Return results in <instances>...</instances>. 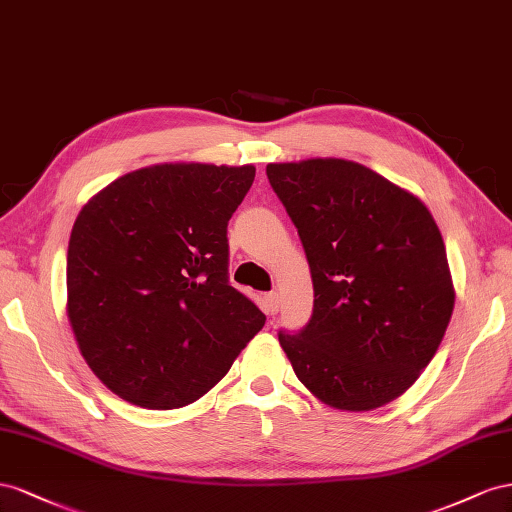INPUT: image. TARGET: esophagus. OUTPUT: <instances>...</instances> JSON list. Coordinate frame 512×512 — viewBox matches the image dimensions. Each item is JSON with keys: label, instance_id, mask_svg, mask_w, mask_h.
<instances>
[{"label": "esophagus", "instance_id": "1", "mask_svg": "<svg viewBox=\"0 0 512 512\" xmlns=\"http://www.w3.org/2000/svg\"><path fill=\"white\" fill-rule=\"evenodd\" d=\"M264 306H266V313H268V315H276V313H279V306H281L279 294H276V291H272V294H266Z\"/></svg>", "mask_w": 512, "mask_h": 512}]
</instances>
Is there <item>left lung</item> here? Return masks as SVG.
Wrapping results in <instances>:
<instances>
[{"instance_id":"8db88e82","label":"left lung","mask_w":512,"mask_h":512,"mask_svg":"<svg viewBox=\"0 0 512 512\" xmlns=\"http://www.w3.org/2000/svg\"><path fill=\"white\" fill-rule=\"evenodd\" d=\"M313 279V315L279 332L300 382L330 407L369 412L410 388L455 306L446 246L416 195L343 158L270 163Z\"/></svg>"}]
</instances>
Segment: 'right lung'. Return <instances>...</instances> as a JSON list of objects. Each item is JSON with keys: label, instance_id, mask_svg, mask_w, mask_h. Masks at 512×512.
Here are the masks:
<instances>
[{"label": "right lung", "instance_id": "right-lung-1", "mask_svg": "<svg viewBox=\"0 0 512 512\" xmlns=\"http://www.w3.org/2000/svg\"><path fill=\"white\" fill-rule=\"evenodd\" d=\"M253 180V165H152L79 212L66 311L81 356L120 399L148 410L193 403L264 328L227 272V223Z\"/></svg>", "mask_w": 512, "mask_h": 512}]
</instances>
